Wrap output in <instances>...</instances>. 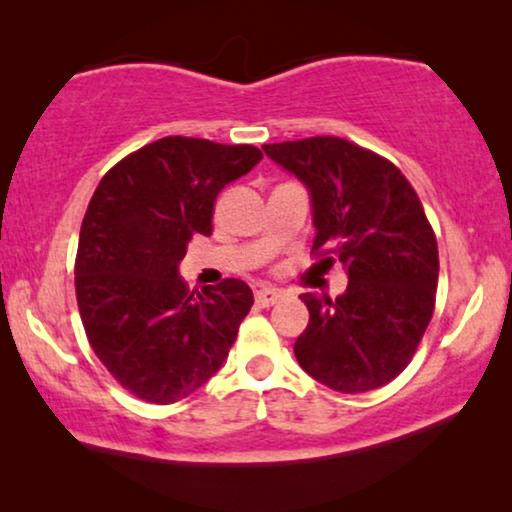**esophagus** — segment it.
<instances>
[{
	"mask_svg": "<svg viewBox=\"0 0 512 512\" xmlns=\"http://www.w3.org/2000/svg\"><path fill=\"white\" fill-rule=\"evenodd\" d=\"M279 298H282V291L279 289H272V286H265V289H258L256 291V303L261 307H270L279 303Z\"/></svg>",
	"mask_w": 512,
	"mask_h": 512,
	"instance_id": "esophagus-1",
	"label": "esophagus"
}]
</instances>
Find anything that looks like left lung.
<instances>
[{
  "label": "left lung",
  "mask_w": 512,
  "mask_h": 512,
  "mask_svg": "<svg viewBox=\"0 0 512 512\" xmlns=\"http://www.w3.org/2000/svg\"><path fill=\"white\" fill-rule=\"evenodd\" d=\"M263 151L307 188L312 251L349 279L335 300L300 296L310 310L293 345L300 368L342 394L384 387L410 363L436 305L438 244L415 188L387 158L340 137Z\"/></svg>",
  "instance_id": "obj_1"
}]
</instances>
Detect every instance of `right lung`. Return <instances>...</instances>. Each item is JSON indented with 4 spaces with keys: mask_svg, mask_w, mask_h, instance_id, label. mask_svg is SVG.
Masks as SVG:
<instances>
[{
    "mask_svg": "<svg viewBox=\"0 0 512 512\" xmlns=\"http://www.w3.org/2000/svg\"><path fill=\"white\" fill-rule=\"evenodd\" d=\"M251 144L163 137L104 174L83 216L76 300L90 347L130 394L177 403L219 373L254 305L242 279L188 293L179 263L214 200L261 163Z\"/></svg>",
    "mask_w": 512,
    "mask_h": 512,
    "instance_id": "1",
    "label": "right lung"
}]
</instances>
